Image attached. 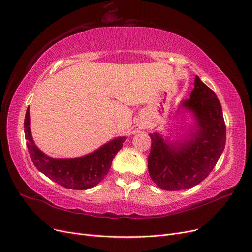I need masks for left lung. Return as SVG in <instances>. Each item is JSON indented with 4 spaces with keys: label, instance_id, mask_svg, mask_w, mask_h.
Instances as JSON below:
<instances>
[{
    "label": "left lung",
    "instance_id": "8db88e82",
    "mask_svg": "<svg viewBox=\"0 0 252 252\" xmlns=\"http://www.w3.org/2000/svg\"><path fill=\"white\" fill-rule=\"evenodd\" d=\"M180 110L191 113L193 118V126L184 135L170 140L158 132L149 134V175L158 188L171 191L201 183L222 155L226 139L220 102L199 76L189 99L180 103Z\"/></svg>",
    "mask_w": 252,
    "mask_h": 252
}]
</instances>
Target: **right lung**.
Listing matches in <instances>:
<instances>
[{
	"label": "right lung",
	"mask_w": 252,
	"mask_h": 252,
	"mask_svg": "<svg viewBox=\"0 0 252 252\" xmlns=\"http://www.w3.org/2000/svg\"><path fill=\"white\" fill-rule=\"evenodd\" d=\"M25 135L32 161L52 181L69 189L83 190L95 187L108 174L116 153L126 137H117L89 155L75 158H53L41 151L32 140L30 128V109L25 118Z\"/></svg>",
	"instance_id": "obj_1"
}]
</instances>
